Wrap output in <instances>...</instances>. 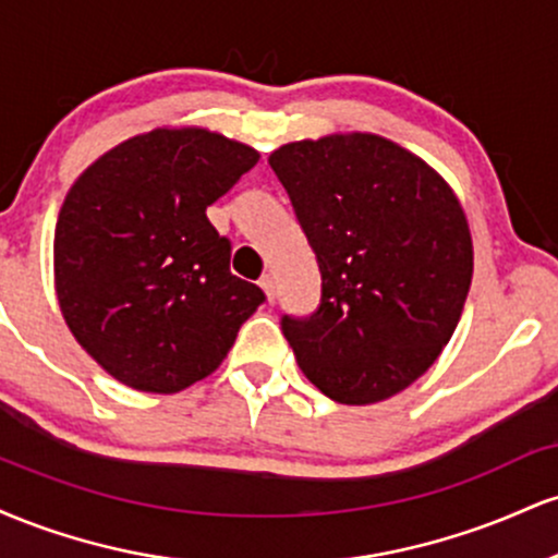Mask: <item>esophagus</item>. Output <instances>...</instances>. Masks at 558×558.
<instances>
[{
    "label": "esophagus",
    "mask_w": 558,
    "mask_h": 558,
    "mask_svg": "<svg viewBox=\"0 0 558 558\" xmlns=\"http://www.w3.org/2000/svg\"><path fill=\"white\" fill-rule=\"evenodd\" d=\"M259 286H262V291L267 293V299H275V278L272 275H262V280H259Z\"/></svg>",
    "instance_id": "obj_1"
}]
</instances>
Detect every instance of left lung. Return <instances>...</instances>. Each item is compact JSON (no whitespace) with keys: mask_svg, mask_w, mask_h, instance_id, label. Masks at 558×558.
I'll return each mask as SVG.
<instances>
[{"mask_svg":"<svg viewBox=\"0 0 558 558\" xmlns=\"http://www.w3.org/2000/svg\"><path fill=\"white\" fill-rule=\"evenodd\" d=\"M317 257L310 317H280L301 373L338 403L412 386L451 341L472 283L466 217L444 178L373 133L270 155Z\"/></svg>","mask_w":558,"mask_h":558,"instance_id":"obj_1","label":"left lung"}]
</instances>
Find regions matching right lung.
Returning <instances> with one entry per match:
<instances>
[{"label":"right lung","instance_id":"obj_1","mask_svg":"<svg viewBox=\"0 0 558 558\" xmlns=\"http://www.w3.org/2000/svg\"><path fill=\"white\" fill-rule=\"evenodd\" d=\"M252 146L204 128H157L99 157L62 204L57 301L112 377L178 393L213 375L265 301L230 272L207 207L257 165Z\"/></svg>","mask_w":558,"mask_h":558}]
</instances>
